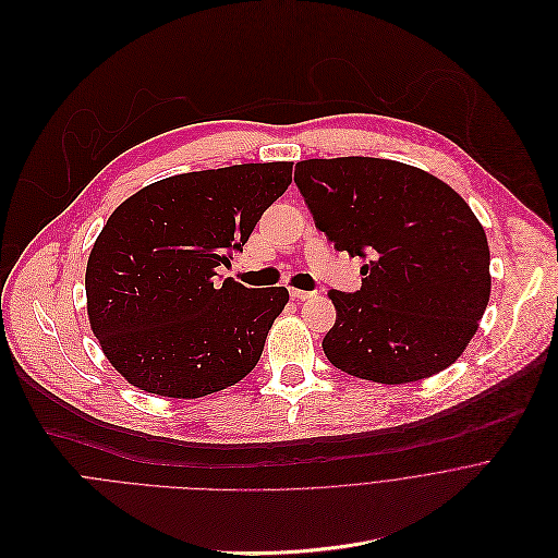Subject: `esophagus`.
<instances>
[{"instance_id": "esophagus-1", "label": "esophagus", "mask_w": 558, "mask_h": 558, "mask_svg": "<svg viewBox=\"0 0 558 558\" xmlns=\"http://www.w3.org/2000/svg\"><path fill=\"white\" fill-rule=\"evenodd\" d=\"M290 296H292V299H296V301H305V299L314 296V292H307V290H296V288H292V290H290Z\"/></svg>"}]
</instances>
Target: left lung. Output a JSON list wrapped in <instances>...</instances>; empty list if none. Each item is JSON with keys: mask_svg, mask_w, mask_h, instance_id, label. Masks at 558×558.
I'll use <instances>...</instances> for the list:
<instances>
[{"mask_svg": "<svg viewBox=\"0 0 558 558\" xmlns=\"http://www.w3.org/2000/svg\"><path fill=\"white\" fill-rule=\"evenodd\" d=\"M294 182L333 248L365 259L361 290L327 292L337 307L327 361L383 385L453 365L490 296L488 240L471 206L435 175L383 158L301 160Z\"/></svg>", "mask_w": 558, "mask_h": 558, "instance_id": "8db88e82", "label": "left lung"}]
</instances>
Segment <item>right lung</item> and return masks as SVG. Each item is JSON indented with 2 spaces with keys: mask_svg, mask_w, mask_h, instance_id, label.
I'll list each match as a JSON object with an SVG mask.
<instances>
[{
  "mask_svg": "<svg viewBox=\"0 0 558 558\" xmlns=\"http://www.w3.org/2000/svg\"><path fill=\"white\" fill-rule=\"evenodd\" d=\"M292 162H251L154 182L109 215L85 270L87 314L107 361L134 387L202 398L248 376L288 290L217 281Z\"/></svg>",
  "mask_w": 558,
  "mask_h": 558,
  "instance_id": "1",
  "label": "right lung"
}]
</instances>
